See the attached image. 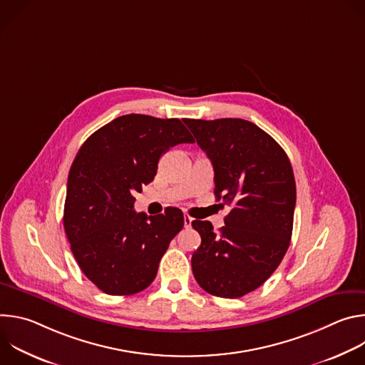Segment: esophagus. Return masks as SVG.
I'll list each match as a JSON object with an SVG mask.
<instances>
[{
    "instance_id": "1",
    "label": "esophagus",
    "mask_w": 365,
    "mask_h": 365,
    "mask_svg": "<svg viewBox=\"0 0 365 365\" xmlns=\"http://www.w3.org/2000/svg\"><path fill=\"white\" fill-rule=\"evenodd\" d=\"M183 222H185V228H190V225H192V218H190L189 215H186V214H185V217H183Z\"/></svg>"
}]
</instances>
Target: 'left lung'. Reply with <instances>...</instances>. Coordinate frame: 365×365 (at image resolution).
Returning a JSON list of instances; mask_svg holds the SVG:
<instances>
[{
  "mask_svg": "<svg viewBox=\"0 0 365 365\" xmlns=\"http://www.w3.org/2000/svg\"><path fill=\"white\" fill-rule=\"evenodd\" d=\"M185 124L212 162L217 200L231 206L218 234L210 221L192 222L202 240L192 255V272L210 294L241 297L274 273L290 245L293 169L277 141L247 120Z\"/></svg>",
  "mask_w": 365,
  "mask_h": 365,
  "instance_id": "left-lung-1",
  "label": "left lung"
}]
</instances>
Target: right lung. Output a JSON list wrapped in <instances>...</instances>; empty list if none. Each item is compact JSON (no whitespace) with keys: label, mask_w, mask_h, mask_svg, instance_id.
Instances as JSON below:
<instances>
[{"label":"right lung","mask_w":365,"mask_h":365,"mask_svg":"<svg viewBox=\"0 0 365 365\" xmlns=\"http://www.w3.org/2000/svg\"><path fill=\"white\" fill-rule=\"evenodd\" d=\"M195 143L178 118L118 117L95 131L72 163L63 225L83 274L103 293L134 294L151 284L183 212L134 211V193L150 183L170 147Z\"/></svg>","instance_id":"obj_1"}]
</instances>
